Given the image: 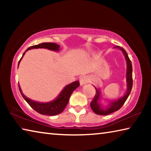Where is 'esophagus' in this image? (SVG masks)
I'll return each mask as SVG.
<instances>
[{
	"label": "esophagus",
	"mask_w": 151,
	"mask_h": 151,
	"mask_svg": "<svg viewBox=\"0 0 151 151\" xmlns=\"http://www.w3.org/2000/svg\"><path fill=\"white\" fill-rule=\"evenodd\" d=\"M89 77L87 76H85V75H83V76H80V78H79V81H80V84L81 85H85V84L88 83L89 82Z\"/></svg>",
	"instance_id": "obj_1"
}]
</instances>
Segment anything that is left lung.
<instances>
[{
	"label": "left lung",
	"mask_w": 151,
	"mask_h": 151,
	"mask_svg": "<svg viewBox=\"0 0 151 151\" xmlns=\"http://www.w3.org/2000/svg\"><path fill=\"white\" fill-rule=\"evenodd\" d=\"M116 48H119L120 50H122L123 54L126 58L127 60V90L126 93L124 95L121 97V99H118V101H112L110 104L109 107H107L106 109H104L103 107H101L100 104L99 103V100L100 99V92L97 89L95 86L96 89V94L94 96V99L91 103V107L92 110H93L94 113L96 114H99V115H107L114 112L116 111H118L121 108L123 105L125 101L129 97L130 93H131L132 87V63L131 61L129 58L127 53L123 48H122L119 46L116 47Z\"/></svg>",
	"instance_id": "left-lung-1"
}]
</instances>
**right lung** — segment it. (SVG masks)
Returning a JSON list of instances; mask_svg holds the SVG:
<instances>
[{"label":"right lung","instance_id":"obj_1","mask_svg":"<svg viewBox=\"0 0 151 151\" xmlns=\"http://www.w3.org/2000/svg\"><path fill=\"white\" fill-rule=\"evenodd\" d=\"M47 48L48 50L58 51L59 50L60 46L57 44H56V43L43 42V43H41V44L30 47L29 48H27L26 51H27L29 49H32V48ZM26 51H25V52H26ZM24 54L25 52H24L23 55H22V57L20 59L18 65H19L20 61L22 59V57H23ZM79 85H80V83H79L78 81L73 82V83L69 84V85L66 86L64 88L63 90L61 91V93L55 100L49 102V103H39V102L34 101L31 100V99L27 98V97L25 95H24L23 93H22L21 88L20 87L19 84V91L20 92V93H21L22 96L24 98V100L27 102L28 104H29V105L35 110V111H36L37 112H39V113L41 114H45V115L55 116V115H57V114L61 113V112L64 111V109H65L66 106L67 105V104L68 103V101H69L71 94L73 93V92L75 91Z\"/></svg>","mask_w":151,"mask_h":151}]
</instances>
